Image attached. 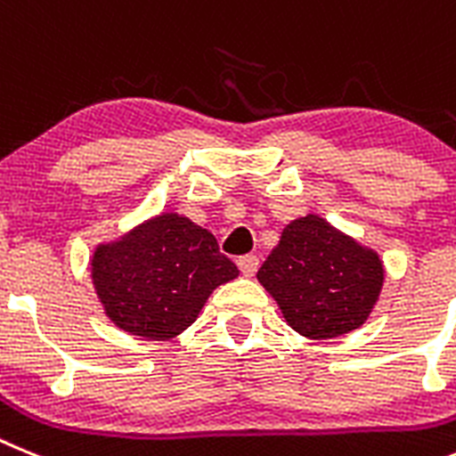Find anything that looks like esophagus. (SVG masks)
Wrapping results in <instances>:
<instances>
[{
	"mask_svg": "<svg viewBox=\"0 0 456 456\" xmlns=\"http://www.w3.org/2000/svg\"><path fill=\"white\" fill-rule=\"evenodd\" d=\"M239 268H240V273H243L245 277H252L256 273V268H259V256H255V255L240 256Z\"/></svg>",
	"mask_w": 456,
	"mask_h": 456,
	"instance_id": "esophagus-1",
	"label": "esophagus"
}]
</instances>
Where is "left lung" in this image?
<instances>
[{
  "mask_svg": "<svg viewBox=\"0 0 456 456\" xmlns=\"http://www.w3.org/2000/svg\"><path fill=\"white\" fill-rule=\"evenodd\" d=\"M256 280L298 335L332 339L370 319L386 266L374 248L307 213L284 227Z\"/></svg>",
  "mask_w": 456,
  "mask_h": 456,
  "instance_id": "8db88e82",
  "label": "left lung"
}]
</instances>
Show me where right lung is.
I'll list each match as a JSON object with an SVG mask.
<instances>
[{
  "instance_id": "add662e5",
  "label": "right lung",
  "mask_w": 456,
  "mask_h": 456,
  "mask_svg": "<svg viewBox=\"0 0 456 456\" xmlns=\"http://www.w3.org/2000/svg\"><path fill=\"white\" fill-rule=\"evenodd\" d=\"M89 261L94 291L110 322L158 342L192 326L208 296L239 277L216 236L174 211L98 243Z\"/></svg>"
}]
</instances>
